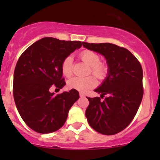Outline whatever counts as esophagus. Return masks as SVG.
Listing matches in <instances>:
<instances>
[{"label":"esophagus","instance_id":"34e87169","mask_svg":"<svg viewBox=\"0 0 160 160\" xmlns=\"http://www.w3.org/2000/svg\"><path fill=\"white\" fill-rule=\"evenodd\" d=\"M79 95H80V97H82H82H84V96H85V95L83 92H80L79 93Z\"/></svg>","mask_w":160,"mask_h":160}]
</instances>
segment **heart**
I'll return each instance as SVG.
<instances>
[{"label": "heart", "mask_w": 160, "mask_h": 160, "mask_svg": "<svg viewBox=\"0 0 160 160\" xmlns=\"http://www.w3.org/2000/svg\"><path fill=\"white\" fill-rule=\"evenodd\" d=\"M79 57L83 62L90 66L89 73H92L98 79L102 80L108 75L109 67L106 62L100 61V57L97 52L92 50H84L81 52ZM73 58L68 56L63 60L61 65L62 74L66 77H71L73 74ZM98 82L93 76L80 78L74 77L68 82L69 88L76 89L78 91L85 92L97 86Z\"/></svg>", "instance_id": "1"}]
</instances>
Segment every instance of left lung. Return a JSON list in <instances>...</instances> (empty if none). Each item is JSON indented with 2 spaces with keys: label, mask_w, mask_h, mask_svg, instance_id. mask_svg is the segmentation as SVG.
I'll list each match as a JSON object with an SVG mask.
<instances>
[{
  "label": "left lung",
  "mask_w": 160,
  "mask_h": 160,
  "mask_svg": "<svg viewBox=\"0 0 160 160\" xmlns=\"http://www.w3.org/2000/svg\"><path fill=\"white\" fill-rule=\"evenodd\" d=\"M87 49L102 54L109 70L103 83L95 89L100 97L87 98L86 117L97 132L111 135L124 130L134 119L143 95V69L138 59L124 47L110 43L82 42ZM105 95L107 97L101 100Z\"/></svg>",
  "instance_id": "left-lung-1"
}]
</instances>
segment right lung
<instances>
[{
  "label": "right lung",
  "instance_id": "obj_1",
  "mask_svg": "<svg viewBox=\"0 0 160 160\" xmlns=\"http://www.w3.org/2000/svg\"><path fill=\"white\" fill-rule=\"evenodd\" d=\"M82 45L81 41L46 37L19 57L14 70L13 95L22 119L36 132L46 134L62 128L70 108L79 98L76 89L57 95L49 89L54 87L60 90L65 86L62 61Z\"/></svg>",
  "mask_w": 160,
  "mask_h": 160
}]
</instances>
